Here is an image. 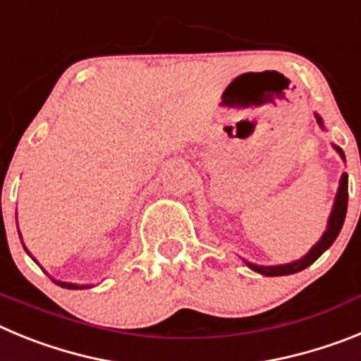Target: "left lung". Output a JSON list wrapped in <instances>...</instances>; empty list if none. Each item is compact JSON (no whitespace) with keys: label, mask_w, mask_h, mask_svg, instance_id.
I'll return each instance as SVG.
<instances>
[{"label":"left lung","mask_w":361,"mask_h":361,"mask_svg":"<svg viewBox=\"0 0 361 361\" xmlns=\"http://www.w3.org/2000/svg\"><path fill=\"white\" fill-rule=\"evenodd\" d=\"M317 121L320 124L322 128H324V121L322 117L317 114ZM333 148L340 153V157L345 161V153L340 146L333 145ZM347 200H349V183H347V173H342V178H340V188H338L336 199H334V206L333 212H331L329 222H327V229L324 231L320 240L317 244L312 245L311 251H309L305 257H302L300 260H295L291 264H282V266H257V264L245 262L247 266L251 267L253 271L260 273L264 276H283V275H293V273H298V271L305 269V267L311 266L318 257H322L324 251H327L333 245V242L336 240L338 233L342 229L343 220H345V213H347Z\"/></svg>","instance_id":"obj_1"}]
</instances>
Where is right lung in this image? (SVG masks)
<instances>
[{
	"instance_id": "add662e5",
	"label": "right lung",
	"mask_w": 361,
	"mask_h": 361,
	"mask_svg": "<svg viewBox=\"0 0 361 361\" xmlns=\"http://www.w3.org/2000/svg\"><path fill=\"white\" fill-rule=\"evenodd\" d=\"M23 247H25V245H23ZM25 251H27V253H28L27 247H25ZM28 255H30V253H28ZM52 282L57 283V286H61V288H66V289H85V288H92V286H79V283H68V282H61V280H54V279H52Z\"/></svg>"
}]
</instances>
